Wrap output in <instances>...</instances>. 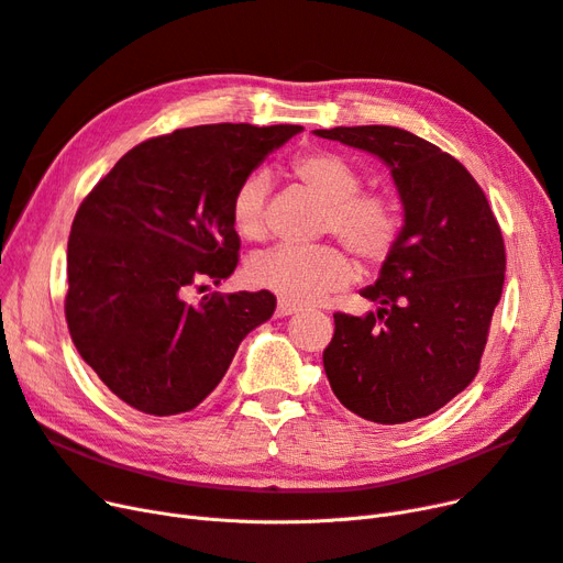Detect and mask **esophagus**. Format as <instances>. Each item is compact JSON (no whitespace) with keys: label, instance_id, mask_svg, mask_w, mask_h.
Listing matches in <instances>:
<instances>
[{"label":"esophagus","instance_id":"obj_1","mask_svg":"<svg viewBox=\"0 0 563 563\" xmlns=\"http://www.w3.org/2000/svg\"><path fill=\"white\" fill-rule=\"evenodd\" d=\"M297 310H299V308H297L295 303H289V301L280 299L278 306H276V318H289V316H295Z\"/></svg>","mask_w":563,"mask_h":563}]
</instances>
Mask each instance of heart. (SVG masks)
Wrapping results in <instances>:
<instances>
[{
	"instance_id": "b5f03b06",
	"label": "heart",
	"mask_w": 563,
	"mask_h": 563,
	"mask_svg": "<svg viewBox=\"0 0 563 563\" xmlns=\"http://www.w3.org/2000/svg\"><path fill=\"white\" fill-rule=\"evenodd\" d=\"M295 174L322 203L320 232L336 234L352 253L368 264L389 257L401 234V218L383 192H362V176L343 155L331 151L306 153ZM271 176L250 172L232 197V224L247 241L266 236V199ZM245 276L285 301L313 303L355 278V266L336 245H276L247 260Z\"/></svg>"
}]
</instances>
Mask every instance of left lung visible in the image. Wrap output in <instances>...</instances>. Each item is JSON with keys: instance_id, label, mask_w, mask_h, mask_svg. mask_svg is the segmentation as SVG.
Masks as SVG:
<instances>
[{"instance_id": "1", "label": "left lung", "mask_w": 563, "mask_h": 563, "mask_svg": "<svg viewBox=\"0 0 563 563\" xmlns=\"http://www.w3.org/2000/svg\"><path fill=\"white\" fill-rule=\"evenodd\" d=\"M376 155L404 206L397 245L362 297V318L336 313L322 362L336 399L376 424L427 418L481 366L506 278V247L481 185L462 162L389 124L316 130Z\"/></svg>"}]
</instances>
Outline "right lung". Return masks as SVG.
Wrapping results in <instances>:
<instances>
[{
	"label": "right lung",
	"instance_id": "right-lung-1",
	"mask_svg": "<svg viewBox=\"0 0 563 563\" xmlns=\"http://www.w3.org/2000/svg\"><path fill=\"white\" fill-rule=\"evenodd\" d=\"M299 124H199L122 155L82 199L67 245L69 334L128 406L166 418L197 408L276 297L185 292L239 264L232 197Z\"/></svg>",
	"mask_w": 563,
	"mask_h": 563
}]
</instances>
